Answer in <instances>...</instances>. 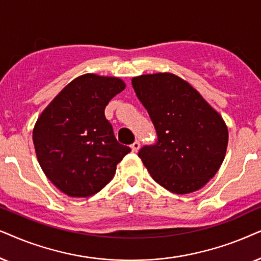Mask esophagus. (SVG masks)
I'll return each instance as SVG.
<instances>
[{"mask_svg": "<svg viewBox=\"0 0 261 261\" xmlns=\"http://www.w3.org/2000/svg\"><path fill=\"white\" fill-rule=\"evenodd\" d=\"M140 147H141V144H140V142H138V141H135L134 143L131 144V149H133V151H135V152L140 150Z\"/></svg>", "mask_w": 261, "mask_h": 261, "instance_id": "1", "label": "esophagus"}]
</instances>
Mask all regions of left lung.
Returning a JSON list of instances; mask_svg holds the SVG:
<instances>
[{"label": "left lung", "mask_w": 261, "mask_h": 261, "mask_svg": "<svg viewBox=\"0 0 261 261\" xmlns=\"http://www.w3.org/2000/svg\"><path fill=\"white\" fill-rule=\"evenodd\" d=\"M133 87L158 133V143L138 152L151 178L176 194L206 185L227 152L228 127L221 114L172 72L136 76Z\"/></svg>", "instance_id": "1"}]
</instances>
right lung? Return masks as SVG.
Masks as SVG:
<instances>
[{"mask_svg": "<svg viewBox=\"0 0 261 261\" xmlns=\"http://www.w3.org/2000/svg\"><path fill=\"white\" fill-rule=\"evenodd\" d=\"M125 89L113 76L85 74L68 83L33 127L38 162L69 197L88 198L103 189L131 149L118 143L105 107Z\"/></svg>", "mask_w": 261, "mask_h": 261, "instance_id": "1", "label": "right lung"}]
</instances>
